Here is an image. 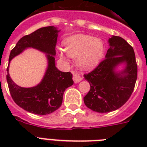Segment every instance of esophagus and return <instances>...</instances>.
<instances>
[{"instance_id": "1", "label": "esophagus", "mask_w": 147, "mask_h": 147, "mask_svg": "<svg viewBox=\"0 0 147 147\" xmlns=\"http://www.w3.org/2000/svg\"><path fill=\"white\" fill-rule=\"evenodd\" d=\"M71 73H72V79L76 83L79 82L80 81H82L83 79L82 76V74L79 73V72H77V71H71Z\"/></svg>"}]
</instances>
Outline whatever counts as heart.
I'll return each instance as SVG.
<instances>
[{
    "label": "heart",
    "instance_id": "obj_1",
    "mask_svg": "<svg viewBox=\"0 0 147 147\" xmlns=\"http://www.w3.org/2000/svg\"><path fill=\"white\" fill-rule=\"evenodd\" d=\"M64 47L67 54L76 59L77 65L83 69L95 66L104 53V44L100 39L82 34L68 38L64 42ZM60 56L65 58L62 52Z\"/></svg>",
    "mask_w": 147,
    "mask_h": 147
}]
</instances>
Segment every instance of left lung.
Returning <instances> with one entry per match:
<instances>
[{"instance_id":"8db88e82","label":"left lung","mask_w":147,"mask_h":147,"mask_svg":"<svg viewBox=\"0 0 147 147\" xmlns=\"http://www.w3.org/2000/svg\"><path fill=\"white\" fill-rule=\"evenodd\" d=\"M105 59L98 66L85 74L90 91L84 97L85 105L98 113H107L123 106L131 96L137 78V64L133 47L123 38L113 36ZM125 62L126 68L120 74L115 67Z\"/></svg>"}]
</instances>
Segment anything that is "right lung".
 <instances>
[{"mask_svg": "<svg viewBox=\"0 0 147 147\" xmlns=\"http://www.w3.org/2000/svg\"><path fill=\"white\" fill-rule=\"evenodd\" d=\"M58 32L53 26H46L24 36L17 42L9 56L10 62L28 47L47 53L48 69L42 82L35 87H20L11 80L8 72L7 75L8 88L13 100L19 107L33 114L46 115L56 111L62 105L65 90L73 85L71 72H63L55 67L54 55Z\"/></svg>", "mask_w": 147, "mask_h": 147, "instance_id": "1", "label": "right lung"}]
</instances>
